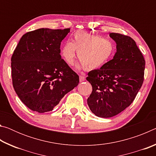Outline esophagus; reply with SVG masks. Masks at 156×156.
Here are the masks:
<instances>
[{
	"label": "esophagus",
	"mask_w": 156,
	"mask_h": 156,
	"mask_svg": "<svg viewBox=\"0 0 156 156\" xmlns=\"http://www.w3.org/2000/svg\"><path fill=\"white\" fill-rule=\"evenodd\" d=\"M79 80H80V82L81 83V82H83L85 80V77L83 75H80V76H79Z\"/></svg>",
	"instance_id": "esophagus-1"
}]
</instances>
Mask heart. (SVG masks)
<instances>
[{
	"mask_svg": "<svg viewBox=\"0 0 156 156\" xmlns=\"http://www.w3.org/2000/svg\"><path fill=\"white\" fill-rule=\"evenodd\" d=\"M76 51L80 60L79 67L95 69L105 64L112 57L114 44L109 38L98 34L77 31L72 36L71 42L63 44L60 54L67 65H72Z\"/></svg>",
	"mask_w": 156,
	"mask_h": 156,
	"instance_id": "obj_1",
	"label": "heart"
}]
</instances>
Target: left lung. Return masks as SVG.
<instances>
[{"instance_id": "left-lung-1", "label": "left lung", "mask_w": 156, "mask_h": 156, "mask_svg": "<svg viewBox=\"0 0 156 156\" xmlns=\"http://www.w3.org/2000/svg\"><path fill=\"white\" fill-rule=\"evenodd\" d=\"M109 36L116 43L113 59L100 69L91 71L87 77L93 89L88 106L100 118L113 117L129 107L144 80L145 60L136 42L118 33H110Z\"/></svg>"}]
</instances>
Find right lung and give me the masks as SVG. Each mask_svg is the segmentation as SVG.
<instances>
[{
  "mask_svg": "<svg viewBox=\"0 0 156 156\" xmlns=\"http://www.w3.org/2000/svg\"><path fill=\"white\" fill-rule=\"evenodd\" d=\"M70 29L41 28L22 36L11 59L16 93L29 109L50 112L77 87L79 77L60 56V43Z\"/></svg>",
  "mask_w": 156,
  "mask_h": 156,
  "instance_id": "add662e5",
  "label": "right lung"
}]
</instances>
